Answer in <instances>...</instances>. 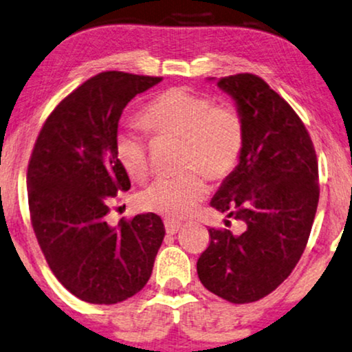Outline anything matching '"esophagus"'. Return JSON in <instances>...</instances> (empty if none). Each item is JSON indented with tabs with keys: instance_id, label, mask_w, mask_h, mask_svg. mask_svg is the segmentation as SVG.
I'll list each match as a JSON object with an SVG mask.
<instances>
[{
	"instance_id": "esophagus-1",
	"label": "esophagus",
	"mask_w": 352,
	"mask_h": 352,
	"mask_svg": "<svg viewBox=\"0 0 352 352\" xmlns=\"http://www.w3.org/2000/svg\"><path fill=\"white\" fill-rule=\"evenodd\" d=\"M164 225H166V232L168 233V235H173V233H177L182 227L180 222H175V220H172V219L164 220Z\"/></svg>"
}]
</instances>
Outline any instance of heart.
<instances>
[{
	"label": "heart",
	"mask_w": 352,
	"mask_h": 352,
	"mask_svg": "<svg viewBox=\"0 0 352 352\" xmlns=\"http://www.w3.org/2000/svg\"><path fill=\"white\" fill-rule=\"evenodd\" d=\"M140 125L157 138H180L182 167L175 177L153 182L138 196L143 209L180 219L191 214L208 193L203 172L223 180L235 170L245 149V120L233 106L214 104L209 95L184 87L159 93L138 114ZM116 157L135 182L149 173L148 146L137 135L116 137Z\"/></svg>",
	"instance_id": "heart-1"
}]
</instances>
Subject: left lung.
I'll return each mask as SVG.
<instances>
[{
  "instance_id": "8db88e82",
  "label": "left lung",
  "mask_w": 352,
  "mask_h": 352,
  "mask_svg": "<svg viewBox=\"0 0 352 352\" xmlns=\"http://www.w3.org/2000/svg\"><path fill=\"white\" fill-rule=\"evenodd\" d=\"M245 120V149L210 206L245 230L209 228L198 259L204 288L233 304L259 301L282 285L306 250L318 204L316 149L293 107L254 74L219 78Z\"/></svg>"
}]
</instances>
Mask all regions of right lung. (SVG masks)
<instances>
[{"label":"right lung","mask_w":352,"mask_h":352,"mask_svg":"<svg viewBox=\"0 0 352 352\" xmlns=\"http://www.w3.org/2000/svg\"><path fill=\"white\" fill-rule=\"evenodd\" d=\"M162 77L107 70L64 98L45 120L27 168L30 220L54 277L74 296L117 304L143 289L166 228L148 212L106 222L130 190L116 157L124 107Z\"/></svg>","instance_id":"1"}]
</instances>
